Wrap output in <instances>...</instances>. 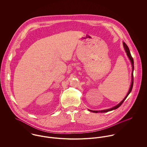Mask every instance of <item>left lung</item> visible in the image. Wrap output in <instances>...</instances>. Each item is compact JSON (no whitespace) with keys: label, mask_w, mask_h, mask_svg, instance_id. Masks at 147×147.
Listing matches in <instances>:
<instances>
[{"label":"left lung","mask_w":147,"mask_h":147,"mask_svg":"<svg viewBox=\"0 0 147 147\" xmlns=\"http://www.w3.org/2000/svg\"><path fill=\"white\" fill-rule=\"evenodd\" d=\"M123 46H124V48L125 49V51H126V53H127V55L128 56V57L129 58L131 62V64H132V80H131V86H130V88H129V91L127 93V94L126 95V97H125V98L117 105H116L115 106L111 108V109H107V110H101V111H94V110H89L91 112H93V113H106V112H108V111H111V110H115V109H117V108H118L121 105H122L123 102L125 101V100H126V98L128 97V96L129 95V94L130 93V92H131L132 90V87H133V85H134V75H133V72H134V59L131 55V53L129 52V48L127 46V45H126V43L125 42L123 43Z\"/></svg>","instance_id":"1"}]
</instances>
